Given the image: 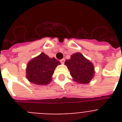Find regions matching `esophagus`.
<instances>
[{"label":"esophagus","mask_w":122,"mask_h":122,"mask_svg":"<svg viewBox=\"0 0 122 122\" xmlns=\"http://www.w3.org/2000/svg\"><path fill=\"white\" fill-rule=\"evenodd\" d=\"M60 63H62V64H63V63H65V59H62V60H60Z\"/></svg>","instance_id":"esophagus-1"}]
</instances>
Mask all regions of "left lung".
<instances>
[{"label": "left lung", "instance_id": "1", "mask_svg": "<svg viewBox=\"0 0 122 122\" xmlns=\"http://www.w3.org/2000/svg\"><path fill=\"white\" fill-rule=\"evenodd\" d=\"M65 64L70 70L74 80L77 83H88L93 77V65L80 52L74 54L71 59L66 60Z\"/></svg>", "mask_w": 122, "mask_h": 122}]
</instances>
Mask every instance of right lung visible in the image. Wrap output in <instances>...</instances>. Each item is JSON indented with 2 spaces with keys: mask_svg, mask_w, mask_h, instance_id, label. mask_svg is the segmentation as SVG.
Wrapping results in <instances>:
<instances>
[{
  "mask_svg": "<svg viewBox=\"0 0 122 122\" xmlns=\"http://www.w3.org/2000/svg\"><path fill=\"white\" fill-rule=\"evenodd\" d=\"M60 64L54 57H49L42 52L28 63L26 77L34 84L47 85L51 81L55 68Z\"/></svg>",
  "mask_w": 122,
  "mask_h": 122,
  "instance_id": "obj_1",
  "label": "right lung"
}]
</instances>
